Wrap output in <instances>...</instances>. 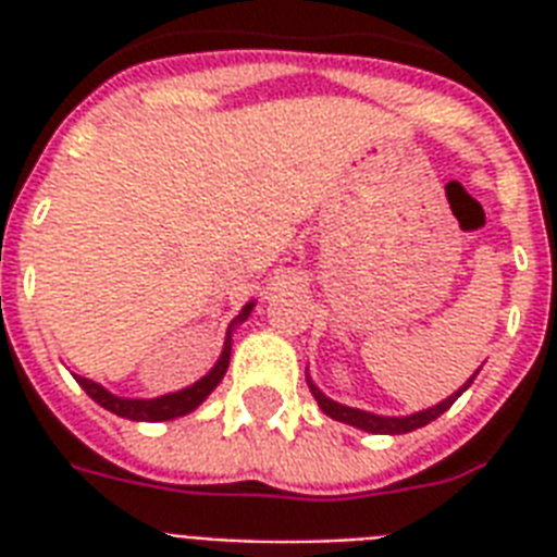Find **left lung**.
Wrapping results in <instances>:
<instances>
[{"label":"left lung","mask_w":557,"mask_h":557,"mask_svg":"<svg viewBox=\"0 0 557 557\" xmlns=\"http://www.w3.org/2000/svg\"><path fill=\"white\" fill-rule=\"evenodd\" d=\"M476 372L466 381V384H462V387L457 389V393H450L448 398H442L440 405H433V407H428V410H419V413H410V416H379V413H370V410L347 407V405H341V401H335V398L326 396V393H321V387H318V384H314L309 375H306V381H309V389H312V396H314V401H318V407H321L323 413L330 416V419H335V422H344V424H352V428H358V431L389 433V436H396V433H410V431H416V428L431 424L433 419H440V416L445 413V410H448V407L454 405V401H457V398L462 396L468 387H471V381L476 379Z\"/></svg>","instance_id":"obj_1"}]
</instances>
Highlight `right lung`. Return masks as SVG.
Returning <instances> with one entry per match:
<instances>
[{"label":"right lung","instance_id":"add662e5","mask_svg":"<svg viewBox=\"0 0 557 557\" xmlns=\"http://www.w3.org/2000/svg\"><path fill=\"white\" fill-rule=\"evenodd\" d=\"M253 306L257 304L248 300V304L243 306V312L236 314L234 321H231L225 335V347H222L216 364L210 367L208 375H201L196 384L178 389V393H168V396H156V398H124V396H115V393H109V389L103 387V384H98V381L83 379V375H74V379H77V384L89 393L91 401H98L103 410L121 416V419H133V422H170V419L193 413V410H196V407H199L201 401L216 389L219 381L225 379L227 364H231V335H234V330L239 326V323L248 321V314H251Z\"/></svg>","mask_w":557,"mask_h":557}]
</instances>
